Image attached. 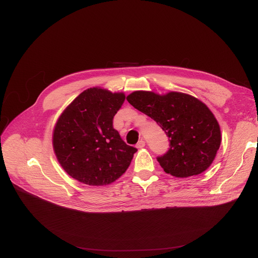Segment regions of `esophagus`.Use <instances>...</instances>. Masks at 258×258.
I'll use <instances>...</instances> for the list:
<instances>
[{
    "label": "esophagus",
    "mask_w": 258,
    "mask_h": 258,
    "mask_svg": "<svg viewBox=\"0 0 258 258\" xmlns=\"http://www.w3.org/2000/svg\"><path fill=\"white\" fill-rule=\"evenodd\" d=\"M144 146H145V142H144L143 139L139 140L138 143L136 144V147H137V148H142V147H144Z\"/></svg>",
    "instance_id": "1"
}]
</instances>
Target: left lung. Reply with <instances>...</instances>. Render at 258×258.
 <instances>
[{
    "label": "left lung",
    "instance_id": "obj_1",
    "mask_svg": "<svg viewBox=\"0 0 258 258\" xmlns=\"http://www.w3.org/2000/svg\"><path fill=\"white\" fill-rule=\"evenodd\" d=\"M126 100L166 133L169 148L157 158L166 173L187 178L211 165L221 145V130L205 103L179 92L158 95L136 91Z\"/></svg>",
    "mask_w": 258,
    "mask_h": 258
}]
</instances>
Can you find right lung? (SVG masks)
Listing matches in <instances>:
<instances>
[{"label":"right lung","instance_id":"obj_1","mask_svg":"<svg viewBox=\"0 0 258 258\" xmlns=\"http://www.w3.org/2000/svg\"><path fill=\"white\" fill-rule=\"evenodd\" d=\"M123 93L91 88L68 105L53 132L54 153L75 180L92 186L111 184L130 166L137 148L113 127Z\"/></svg>","mask_w":258,"mask_h":258}]
</instances>
